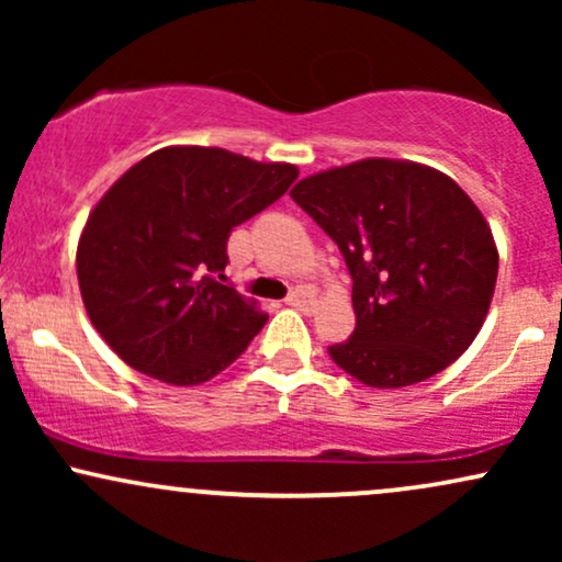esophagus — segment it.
Masks as SVG:
<instances>
[{"label":"esophagus","instance_id":"esophagus-1","mask_svg":"<svg viewBox=\"0 0 562 562\" xmlns=\"http://www.w3.org/2000/svg\"><path fill=\"white\" fill-rule=\"evenodd\" d=\"M285 303H288V306L301 308V312H308V308H312L314 299H312V293H308V290H303V288H293V290H290V293H288Z\"/></svg>","mask_w":562,"mask_h":562}]
</instances>
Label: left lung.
Listing matches in <instances>:
<instances>
[{"mask_svg": "<svg viewBox=\"0 0 562 562\" xmlns=\"http://www.w3.org/2000/svg\"><path fill=\"white\" fill-rule=\"evenodd\" d=\"M290 198L344 254L357 327L327 348L372 389L438 375L468 351L492 303L499 254L486 218L447 173L367 158L301 179Z\"/></svg>", "mask_w": 562, "mask_h": 562, "instance_id": "left-lung-1", "label": "left lung"}]
</instances>
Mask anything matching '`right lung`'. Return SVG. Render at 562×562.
Listing matches in <instances>:
<instances>
[{
    "mask_svg": "<svg viewBox=\"0 0 562 562\" xmlns=\"http://www.w3.org/2000/svg\"><path fill=\"white\" fill-rule=\"evenodd\" d=\"M299 179L222 147H164L94 205L76 250L83 306L128 367L171 385L218 375L267 325L229 282L227 240Z\"/></svg>",
    "mask_w": 562,
    "mask_h": 562,
    "instance_id": "1",
    "label": "right lung"
}]
</instances>
